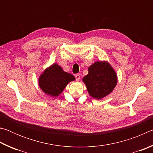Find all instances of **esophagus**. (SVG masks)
I'll use <instances>...</instances> for the list:
<instances>
[{
    "mask_svg": "<svg viewBox=\"0 0 153 153\" xmlns=\"http://www.w3.org/2000/svg\"><path fill=\"white\" fill-rule=\"evenodd\" d=\"M76 79L77 81H79V79H80V74H77L76 75Z\"/></svg>",
    "mask_w": 153,
    "mask_h": 153,
    "instance_id": "obj_1",
    "label": "esophagus"
}]
</instances>
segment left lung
Listing matches in <instances>:
<instances>
[{"mask_svg": "<svg viewBox=\"0 0 153 153\" xmlns=\"http://www.w3.org/2000/svg\"><path fill=\"white\" fill-rule=\"evenodd\" d=\"M82 80L89 94L94 98L101 99L115 88L117 77L107 61H97L88 67V74Z\"/></svg>", "mask_w": 153, "mask_h": 153, "instance_id": "left-lung-1", "label": "left lung"}]
</instances>
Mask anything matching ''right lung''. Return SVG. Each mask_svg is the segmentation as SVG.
<instances>
[{
    "label": "right lung",
    "instance_id": "1",
    "mask_svg": "<svg viewBox=\"0 0 153 153\" xmlns=\"http://www.w3.org/2000/svg\"><path fill=\"white\" fill-rule=\"evenodd\" d=\"M74 80L73 75L64 71L61 66L54 63L40 75L38 84L41 90L46 94L56 97L63 92L69 82Z\"/></svg>",
    "mask_w": 153,
    "mask_h": 153
}]
</instances>
